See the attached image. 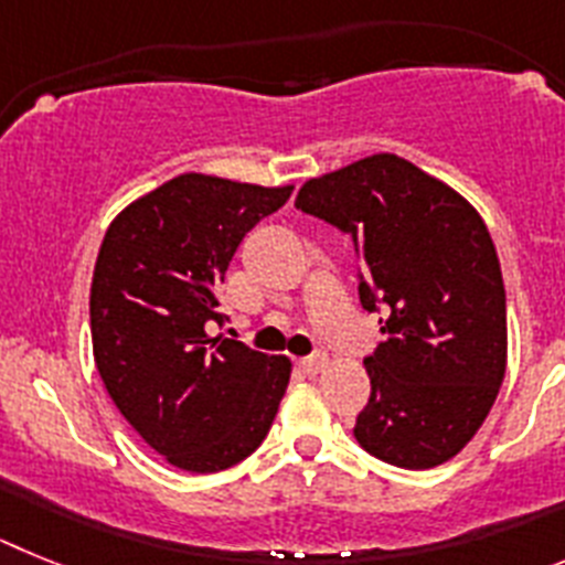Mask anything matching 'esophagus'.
Segmentation results:
<instances>
[{
  "label": "esophagus",
  "instance_id": "1",
  "mask_svg": "<svg viewBox=\"0 0 565 565\" xmlns=\"http://www.w3.org/2000/svg\"><path fill=\"white\" fill-rule=\"evenodd\" d=\"M327 364H330V358L323 355V352H318V355L301 358V361H298V370L307 372V375H318V372H321Z\"/></svg>",
  "mask_w": 565,
  "mask_h": 565
}]
</instances>
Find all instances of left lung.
I'll return each instance as SVG.
<instances>
[{
  "mask_svg": "<svg viewBox=\"0 0 565 565\" xmlns=\"http://www.w3.org/2000/svg\"><path fill=\"white\" fill-rule=\"evenodd\" d=\"M296 207L352 235L364 310L384 307L364 361L366 452L401 469L446 463L487 420L507 375V289L492 235L449 184L395 153L303 181Z\"/></svg>",
  "mask_w": 565,
  "mask_h": 565,
  "instance_id": "left-lung-1",
  "label": "left lung"
}]
</instances>
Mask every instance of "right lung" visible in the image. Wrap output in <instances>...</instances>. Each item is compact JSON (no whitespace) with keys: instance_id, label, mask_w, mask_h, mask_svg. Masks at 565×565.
<instances>
[{"instance_id":"add662e5","label":"right lung","mask_w":565,"mask_h":565,"mask_svg":"<svg viewBox=\"0 0 565 565\" xmlns=\"http://www.w3.org/2000/svg\"><path fill=\"white\" fill-rule=\"evenodd\" d=\"M292 184L181 173L130 201L105 233L90 284L96 370L116 409L184 472H222L267 438L292 364L207 335L244 235Z\"/></svg>"}]
</instances>
